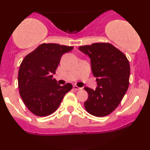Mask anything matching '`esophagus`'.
<instances>
[{"label": "esophagus", "instance_id": "34e87169", "mask_svg": "<svg viewBox=\"0 0 150 150\" xmlns=\"http://www.w3.org/2000/svg\"><path fill=\"white\" fill-rule=\"evenodd\" d=\"M73 88L75 89V90H80V89H82V87H77V85H73Z\"/></svg>", "mask_w": 150, "mask_h": 150}]
</instances>
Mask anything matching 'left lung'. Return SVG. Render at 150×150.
<instances>
[{"label":"left lung","mask_w":150,"mask_h":150,"mask_svg":"<svg viewBox=\"0 0 150 150\" xmlns=\"http://www.w3.org/2000/svg\"><path fill=\"white\" fill-rule=\"evenodd\" d=\"M79 50L91 59V68L97 77V87H85L88 99L85 109L94 116H106L113 112L127 92L130 64L124 53L108 43L81 46Z\"/></svg>","instance_id":"8db88e82"}]
</instances>
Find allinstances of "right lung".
<instances>
[{
	"mask_svg": "<svg viewBox=\"0 0 150 150\" xmlns=\"http://www.w3.org/2000/svg\"><path fill=\"white\" fill-rule=\"evenodd\" d=\"M73 46L42 44L25 56L18 73V87L27 108L38 116L53 113L61 104L70 83L61 86L53 78L63 54Z\"/></svg>",
	"mask_w": 150,
	"mask_h": 150,
	"instance_id": "right-lung-1",
	"label": "right lung"
}]
</instances>
